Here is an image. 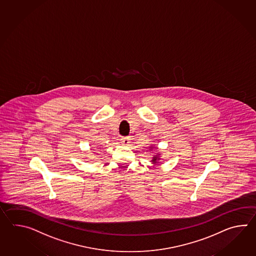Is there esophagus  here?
Returning <instances> with one entry per match:
<instances>
[{
    "instance_id": "1",
    "label": "esophagus",
    "mask_w": 256,
    "mask_h": 256,
    "mask_svg": "<svg viewBox=\"0 0 256 256\" xmlns=\"http://www.w3.org/2000/svg\"><path fill=\"white\" fill-rule=\"evenodd\" d=\"M120 142L124 144V146H128L130 144V138L129 137H122L120 139Z\"/></svg>"
}]
</instances>
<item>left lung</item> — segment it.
<instances>
[{"mask_svg":"<svg viewBox=\"0 0 256 256\" xmlns=\"http://www.w3.org/2000/svg\"><path fill=\"white\" fill-rule=\"evenodd\" d=\"M152 148H154V147H152ZM150 149H151V148H150ZM159 154H156L154 156H152V163H158V160H160V158H159Z\"/></svg>","mask_w":256,"mask_h":256,"instance_id":"1","label":"left lung"}]
</instances>
